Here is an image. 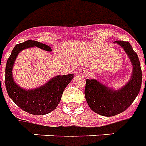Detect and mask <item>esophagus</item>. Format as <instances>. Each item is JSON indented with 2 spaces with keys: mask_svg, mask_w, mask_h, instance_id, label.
I'll return each mask as SVG.
<instances>
[{
  "mask_svg": "<svg viewBox=\"0 0 146 146\" xmlns=\"http://www.w3.org/2000/svg\"><path fill=\"white\" fill-rule=\"evenodd\" d=\"M77 74H78L79 76H86L87 74V70H85V69H80V70H77Z\"/></svg>",
  "mask_w": 146,
  "mask_h": 146,
  "instance_id": "esophagus-1",
  "label": "esophagus"
}]
</instances>
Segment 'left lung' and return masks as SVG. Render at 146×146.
<instances>
[{"mask_svg": "<svg viewBox=\"0 0 146 146\" xmlns=\"http://www.w3.org/2000/svg\"><path fill=\"white\" fill-rule=\"evenodd\" d=\"M114 42L124 48L131 61L133 66L131 79L119 90L108 88L94 79H87L84 90L85 98L90 109L106 117H111L125 111L136 98L142 86V69L137 53L128 42L118 40Z\"/></svg>", "mask_w": 146, "mask_h": 146, "instance_id": "1", "label": "left lung"}]
</instances>
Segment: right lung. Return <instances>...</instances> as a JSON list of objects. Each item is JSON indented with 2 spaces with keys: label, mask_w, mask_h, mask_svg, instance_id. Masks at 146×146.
Here are the masks:
<instances>
[{
  "label": "right lung",
  "mask_w": 146,
  "mask_h": 146,
  "mask_svg": "<svg viewBox=\"0 0 146 146\" xmlns=\"http://www.w3.org/2000/svg\"><path fill=\"white\" fill-rule=\"evenodd\" d=\"M33 46L52 51L48 46L34 40H28L16 45L7 59L5 69V86L11 99L20 108L29 114L42 115L52 111L58 106L65 88L73 80V74L55 76L44 86L37 89L28 90L18 87L12 77L13 65L21 50Z\"/></svg>",
  "instance_id": "obj_1"
}]
</instances>
